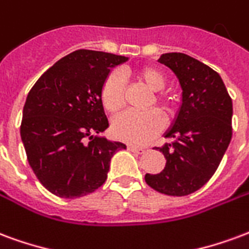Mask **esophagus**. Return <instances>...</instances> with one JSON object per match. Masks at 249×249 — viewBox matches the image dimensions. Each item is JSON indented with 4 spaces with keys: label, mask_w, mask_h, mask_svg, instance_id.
<instances>
[{
    "label": "esophagus",
    "mask_w": 249,
    "mask_h": 249,
    "mask_svg": "<svg viewBox=\"0 0 249 249\" xmlns=\"http://www.w3.org/2000/svg\"><path fill=\"white\" fill-rule=\"evenodd\" d=\"M127 148H128V151H131V152H137V154H144V148L143 147H138V146H127Z\"/></svg>",
    "instance_id": "esophagus-1"
}]
</instances>
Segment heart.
<instances>
[{"instance_id": "b5f03b06", "label": "heart", "mask_w": 249, "mask_h": 249, "mask_svg": "<svg viewBox=\"0 0 249 249\" xmlns=\"http://www.w3.org/2000/svg\"><path fill=\"white\" fill-rule=\"evenodd\" d=\"M134 75L152 95L151 105L154 102L162 111L171 112L175 106V101L171 95L160 91L166 86V75L155 67H139L134 71ZM101 102L105 110L115 114L123 107L124 103V79L122 74L111 71L102 82L99 91ZM163 118L157 110H148L146 112H123L112 121V135L131 144H144L152 138L157 137L163 128Z\"/></svg>"}]
</instances>
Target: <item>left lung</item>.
Wrapping results in <instances>:
<instances>
[{"label": "left lung", "instance_id": "left-lung-1", "mask_svg": "<svg viewBox=\"0 0 249 249\" xmlns=\"http://www.w3.org/2000/svg\"><path fill=\"white\" fill-rule=\"evenodd\" d=\"M159 62L171 69L182 87V105L164 143V170L146 174L148 186L171 196L197 191L215 174L232 138V99L211 67L183 53H166Z\"/></svg>", "mask_w": 249, "mask_h": 249}]
</instances>
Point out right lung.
Instances as JSON below:
<instances>
[{
	"instance_id": "right-lung-1",
	"label": "right lung",
	"mask_w": 249,
	"mask_h": 249,
	"mask_svg": "<svg viewBox=\"0 0 249 249\" xmlns=\"http://www.w3.org/2000/svg\"><path fill=\"white\" fill-rule=\"evenodd\" d=\"M127 59L77 50L43 72L28 94L21 139L36 177L54 195L74 199L95 191L106 182L112 155L126 148L98 134L108 127L102 82Z\"/></svg>"
}]
</instances>
